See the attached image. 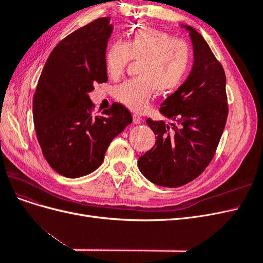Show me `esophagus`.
Here are the masks:
<instances>
[{
  "instance_id": "1",
  "label": "esophagus",
  "mask_w": 263,
  "mask_h": 263,
  "mask_svg": "<svg viewBox=\"0 0 263 263\" xmlns=\"http://www.w3.org/2000/svg\"><path fill=\"white\" fill-rule=\"evenodd\" d=\"M133 118H134V123L135 124H140L141 123V117L138 114H134Z\"/></svg>"
}]
</instances>
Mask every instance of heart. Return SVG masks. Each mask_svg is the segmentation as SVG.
Returning a JSON list of instances; mask_svg holds the SVG:
<instances>
[{
  "label": "heart",
  "mask_w": 263,
  "mask_h": 263,
  "mask_svg": "<svg viewBox=\"0 0 263 263\" xmlns=\"http://www.w3.org/2000/svg\"><path fill=\"white\" fill-rule=\"evenodd\" d=\"M193 52L183 39L174 38L163 30L139 26L128 34L126 42H115L104 55L106 72L121 76L132 60L139 61L140 77L117 85L115 99L134 112L145 110L156 91L168 94L176 91L192 65Z\"/></svg>",
  "instance_id": "1"
}]
</instances>
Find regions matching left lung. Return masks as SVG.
<instances>
[{
	"mask_svg": "<svg viewBox=\"0 0 263 263\" xmlns=\"http://www.w3.org/2000/svg\"><path fill=\"white\" fill-rule=\"evenodd\" d=\"M185 27L193 42L194 65L186 81L160 108L178 125L148 118L157 140L138 160L141 173L165 187H179L201 176L216 154L228 116L224 68L203 36Z\"/></svg>",
	"mask_w": 263,
	"mask_h": 263,
	"instance_id": "obj_1",
	"label": "left lung"
}]
</instances>
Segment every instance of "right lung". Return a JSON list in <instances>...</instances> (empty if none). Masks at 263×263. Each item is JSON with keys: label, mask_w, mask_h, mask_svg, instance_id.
<instances>
[{"label": "right lung", "mask_w": 263, "mask_h": 263, "mask_svg": "<svg viewBox=\"0 0 263 263\" xmlns=\"http://www.w3.org/2000/svg\"><path fill=\"white\" fill-rule=\"evenodd\" d=\"M109 17L78 28L54 47L39 77L33 117L46 161L66 178L97 170L112 141L133 122L130 112L113 103L94 116L87 93L107 81L104 55L113 31Z\"/></svg>", "instance_id": "add662e5"}]
</instances>
